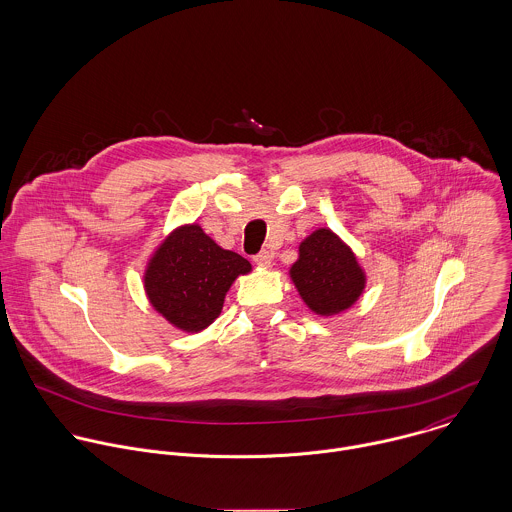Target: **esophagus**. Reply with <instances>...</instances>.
<instances>
[{
	"label": "esophagus",
	"mask_w": 512,
	"mask_h": 512,
	"mask_svg": "<svg viewBox=\"0 0 512 512\" xmlns=\"http://www.w3.org/2000/svg\"><path fill=\"white\" fill-rule=\"evenodd\" d=\"M254 262L260 266V268H270L272 266V254L268 250H262L260 254L254 256Z\"/></svg>",
	"instance_id": "1"
}]
</instances>
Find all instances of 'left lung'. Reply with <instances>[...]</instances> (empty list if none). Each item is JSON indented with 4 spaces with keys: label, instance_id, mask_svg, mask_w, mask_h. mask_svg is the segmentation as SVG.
Returning a JSON list of instances; mask_svg holds the SVG:
<instances>
[{
    "label": "left lung",
    "instance_id": "obj_1",
    "mask_svg": "<svg viewBox=\"0 0 512 512\" xmlns=\"http://www.w3.org/2000/svg\"><path fill=\"white\" fill-rule=\"evenodd\" d=\"M290 278L303 303L319 317L351 309L366 288L365 268L357 254L327 226L315 228L299 242Z\"/></svg>",
    "mask_w": 512,
    "mask_h": 512
}]
</instances>
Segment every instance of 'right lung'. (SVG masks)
<instances>
[{
	"mask_svg": "<svg viewBox=\"0 0 512 512\" xmlns=\"http://www.w3.org/2000/svg\"><path fill=\"white\" fill-rule=\"evenodd\" d=\"M250 272L246 258L220 248L197 222H191L173 228L153 250L144 290L167 323L183 333H201L219 317L234 280Z\"/></svg>",
	"mask_w": 512,
	"mask_h": 512,
	"instance_id": "obj_1",
	"label": "right lung"
}]
</instances>
